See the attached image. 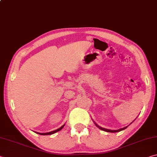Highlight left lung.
I'll return each mask as SVG.
<instances>
[{
    "label": "left lung",
    "mask_w": 157,
    "mask_h": 157,
    "mask_svg": "<svg viewBox=\"0 0 157 157\" xmlns=\"http://www.w3.org/2000/svg\"><path fill=\"white\" fill-rule=\"evenodd\" d=\"M94 123H95V126L96 127H98V128H99L100 129H101V130H102V131H105V132H111V133H114V132H121V131H122V130H124V129H125L127 127H128L130 124H129L128 126H126V127H123V128H121V129H116V130H112V129H105V128H103V127H100V126H99L98 125V124H97L96 123H95V122H94ZM133 123V122H132Z\"/></svg>",
    "instance_id": "obj_1"
}]
</instances>
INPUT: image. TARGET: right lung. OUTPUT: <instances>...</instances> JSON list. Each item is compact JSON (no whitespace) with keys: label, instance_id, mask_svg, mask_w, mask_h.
Wrapping results in <instances>:
<instances>
[{"label":"right lung","instance_id":"right-lung-1","mask_svg":"<svg viewBox=\"0 0 157 157\" xmlns=\"http://www.w3.org/2000/svg\"><path fill=\"white\" fill-rule=\"evenodd\" d=\"M64 125H65V124H63L62 127H59V128H58L57 129H55V130H54V131H52V132H46V133H39V132H36V133H37V134H40V135H50V134H55V133H56L57 132L60 131V130L62 129L63 127H64Z\"/></svg>","mask_w":157,"mask_h":157}]
</instances>
